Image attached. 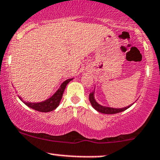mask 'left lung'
Listing matches in <instances>:
<instances>
[{
    "label": "left lung",
    "mask_w": 160,
    "mask_h": 160,
    "mask_svg": "<svg viewBox=\"0 0 160 160\" xmlns=\"http://www.w3.org/2000/svg\"><path fill=\"white\" fill-rule=\"evenodd\" d=\"M96 88V87H95ZM95 88L94 90L92 91L91 93H89V102H90L91 105L96 110L97 112H101V113L103 114H116V113H119V112H122L124 110L128 109V108H130L133 104L130 105L128 106H126L124 108H112V107H108V106H102V105L99 104V103L96 102V100L95 99Z\"/></svg>",
    "instance_id": "8db88e82"
}]
</instances>
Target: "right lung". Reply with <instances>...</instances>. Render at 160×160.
Instances as JSON below:
<instances>
[{
	"label": "right lung",
	"instance_id": "1",
	"mask_svg": "<svg viewBox=\"0 0 160 160\" xmlns=\"http://www.w3.org/2000/svg\"><path fill=\"white\" fill-rule=\"evenodd\" d=\"M73 79V78L68 79L65 81L63 82L60 86V87H59V89H58L50 98L45 99V101L39 102H31L23 101L20 96H19V98H20V100H22V102H23L24 104H26L28 107L32 108V109H35L36 110V111L41 112H52L56 108H58V106H59V104H60L61 102V100L62 99L63 93H64V91L66 88L67 85H68V84L69 83V82H71Z\"/></svg>",
	"mask_w": 160,
	"mask_h": 160
}]
</instances>
